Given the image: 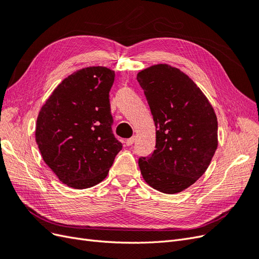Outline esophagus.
I'll use <instances>...</instances> for the list:
<instances>
[{
	"mask_svg": "<svg viewBox=\"0 0 259 259\" xmlns=\"http://www.w3.org/2000/svg\"><path fill=\"white\" fill-rule=\"evenodd\" d=\"M134 142H135V136H133V137L126 139V142H125V144H126V146H132L133 144H134Z\"/></svg>",
	"mask_w": 259,
	"mask_h": 259,
	"instance_id": "esophagus-1",
	"label": "esophagus"
}]
</instances>
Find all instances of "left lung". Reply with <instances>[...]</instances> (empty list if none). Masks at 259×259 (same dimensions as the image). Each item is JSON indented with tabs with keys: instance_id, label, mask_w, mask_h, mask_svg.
Listing matches in <instances>:
<instances>
[{
	"instance_id": "1",
	"label": "left lung",
	"mask_w": 259,
	"mask_h": 259,
	"mask_svg": "<svg viewBox=\"0 0 259 259\" xmlns=\"http://www.w3.org/2000/svg\"><path fill=\"white\" fill-rule=\"evenodd\" d=\"M155 125V150L140 158L145 182L163 193H179L205 173L218 146L214 108L189 76L166 64L137 73Z\"/></svg>"
}]
</instances>
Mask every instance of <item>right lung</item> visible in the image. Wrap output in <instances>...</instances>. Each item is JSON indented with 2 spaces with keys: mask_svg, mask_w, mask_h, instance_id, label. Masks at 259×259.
<instances>
[{
  "mask_svg": "<svg viewBox=\"0 0 259 259\" xmlns=\"http://www.w3.org/2000/svg\"><path fill=\"white\" fill-rule=\"evenodd\" d=\"M115 73L88 67L67 76L37 115L35 142L62 184L86 189L107 177L122 144L114 137L109 92Z\"/></svg>",
  "mask_w": 259,
  "mask_h": 259,
  "instance_id": "add662e5",
  "label": "right lung"
}]
</instances>
